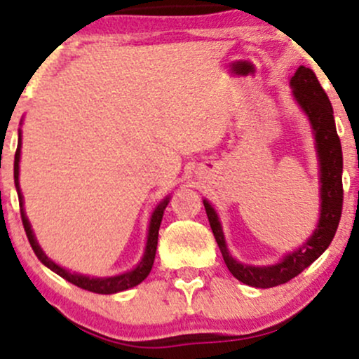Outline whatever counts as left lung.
I'll return each mask as SVG.
<instances>
[{
  "mask_svg": "<svg viewBox=\"0 0 359 359\" xmlns=\"http://www.w3.org/2000/svg\"><path fill=\"white\" fill-rule=\"evenodd\" d=\"M294 89V97L311 121L312 133L316 138V150L319 156L320 167V216L317 228L312 236L300 246L290 251L282 262L270 266H253L236 262L229 255L226 246L224 233H222L219 217L208 201H204L205 214L209 224L219 246L226 266L233 277L246 285L257 288H270L287 283L288 280L297 277L300 271L314 263L320 255L327 250L334 238L337 224L343 211V150L341 140L337 137L334 114L327 94L320 88L316 74L311 69L300 65L297 72L290 79Z\"/></svg>",
  "mask_w": 359,
  "mask_h": 359,
  "instance_id": "1",
  "label": "left lung"
}]
</instances>
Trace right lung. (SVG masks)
<instances>
[{"mask_svg": "<svg viewBox=\"0 0 359 359\" xmlns=\"http://www.w3.org/2000/svg\"><path fill=\"white\" fill-rule=\"evenodd\" d=\"M20 154H22V131L18 133V147H16V154H15V187L16 192H18V201H20V212H22V222L25 233H27L28 241H30L32 250L35 251L36 258L43 263L47 269H50L52 271H55L57 275H60L62 278H65L67 282L74 283V285L84 288V290L94 292V294H116V292H123L128 290V288L138 285L142 283L143 280L148 277L150 273L151 266H154L155 262V251H156V243H158V229H160V222H162L163 217V211H165L168 201L170 197H165L158 205L155 208L154 214L150 217V226H148V236H147V246H145V253H143L142 262L138 263L137 269H133L131 271H126V273L116 275V277H104V278H94V277H88V275H81V273H72V271L62 269V266L53 263L47 255L43 253V250L40 248V245L36 243V238L34 234V229H32L30 221H28L27 214H25L23 209V196L22 191H20V182H18V175H20Z\"/></svg>", "mask_w": 359, "mask_h": 359, "instance_id": "add662e5", "label": "right lung"}]
</instances>
